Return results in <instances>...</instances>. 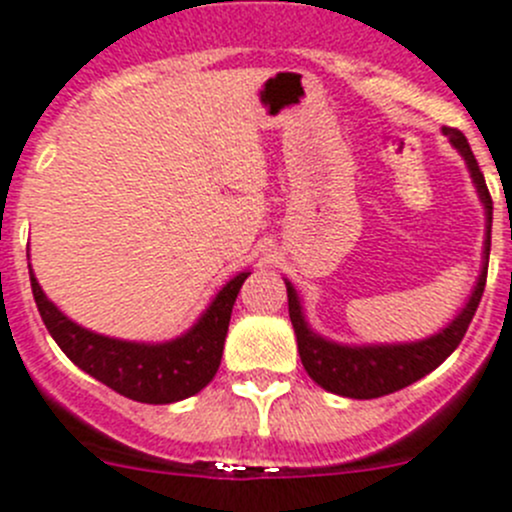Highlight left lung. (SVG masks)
I'll use <instances>...</instances> for the list:
<instances>
[{
	"label": "left lung",
	"mask_w": 512,
	"mask_h": 512,
	"mask_svg": "<svg viewBox=\"0 0 512 512\" xmlns=\"http://www.w3.org/2000/svg\"><path fill=\"white\" fill-rule=\"evenodd\" d=\"M442 133L450 138L452 146L457 148L465 159L467 169H470L472 184H475L480 202L485 207V247H482V265L480 278H477L475 290H472L470 300L465 308L457 313L455 321L447 328H442L434 336L424 338V341L414 343H381V346H341L328 338L318 336L310 331L305 323L303 305H300L298 293L290 283L288 288V310L290 321H293L295 338H298V353L303 361L305 371L310 379L326 391L338 396H348V399H376V396L394 394V391L404 389V386L414 384L429 371L437 369L444 358L450 356L460 341L465 338L467 328H470L472 315H475L477 305H480L482 290H485L487 280V260H490V229H493V199L487 191L485 176H482L480 166H477L472 148L467 143L465 133L457 128L444 126Z\"/></svg>",
	"instance_id": "left-lung-1"
}]
</instances>
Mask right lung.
Wrapping results in <instances>:
<instances>
[{"mask_svg":"<svg viewBox=\"0 0 512 512\" xmlns=\"http://www.w3.org/2000/svg\"><path fill=\"white\" fill-rule=\"evenodd\" d=\"M247 275L250 272H240L229 280L184 336L166 343H136L100 336L70 321L47 300L30 270L37 310L62 353L100 384L141 404H174L194 396L214 379L222 361L232 305Z\"/></svg>","mask_w":512,"mask_h":512,"instance_id":"add662e5","label":"right lung"}]
</instances>
